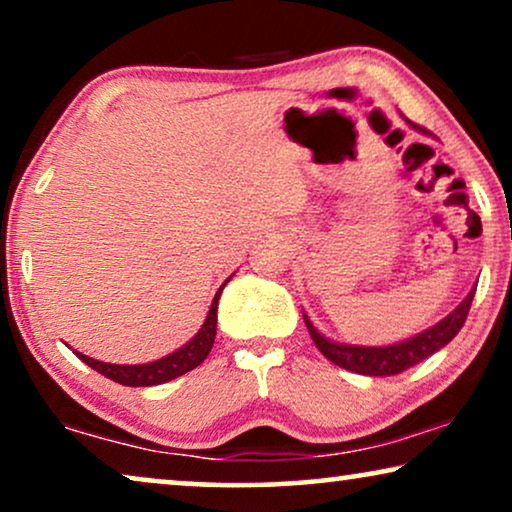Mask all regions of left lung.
Returning <instances> with one entry per match:
<instances>
[{
	"label": "left lung",
	"mask_w": 512,
	"mask_h": 512,
	"mask_svg": "<svg viewBox=\"0 0 512 512\" xmlns=\"http://www.w3.org/2000/svg\"><path fill=\"white\" fill-rule=\"evenodd\" d=\"M408 123L412 128L426 132L424 128H419V125H415L412 121ZM473 296H475V286L471 289V293H468V296L457 305V310H452L443 321H438L436 326L426 328L424 333L415 335V338L398 342V345H389V347L342 345V342H333L324 338V335L312 326V321L307 319V314H303V319H305L307 331L312 335L314 345H317L319 352L324 354L328 361H333L335 366L352 370V373H359V375L387 377V375L403 373V370L417 366L419 361L429 359L431 354H436L438 349H443L447 342L461 331V326H464L468 310H471Z\"/></svg>",
	"instance_id": "obj_1"
}]
</instances>
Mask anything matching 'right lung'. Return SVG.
I'll use <instances>...</instances> for the list:
<instances>
[{
  "label": "right lung",
  "instance_id": "obj_1",
  "mask_svg": "<svg viewBox=\"0 0 512 512\" xmlns=\"http://www.w3.org/2000/svg\"><path fill=\"white\" fill-rule=\"evenodd\" d=\"M228 282H230V277L223 282V286H226ZM223 286L216 291L205 324H202L198 333H195V338L191 342H186V345L177 349V352L163 356V359L142 363V366H118V363L95 361L81 352H74V354L79 356L86 366L97 370V373L104 377H109V380L125 384V387H153V384L170 382V380H174V377H179V375L188 373V370L198 368L200 363L207 359V354L212 352V345L216 338V310H219V298H221Z\"/></svg>",
  "mask_w": 512,
  "mask_h": 512
}]
</instances>
